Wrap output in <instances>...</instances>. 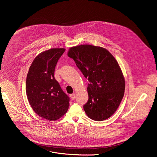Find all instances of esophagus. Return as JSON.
<instances>
[{"mask_svg":"<svg viewBox=\"0 0 157 157\" xmlns=\"http://www.w3.org/2000/svg\"><path fill=\"white\" fill-rule=\"evenodd\" d=\"M70 97L71 99V100H74L75 99V94H71V95H70Z\"/></svg>","mask_w":157,"mask_h":157,"instance_id":"1","label":"esophagus"}]
</instances>
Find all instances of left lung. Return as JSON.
Wrapping results in <instances>:
<instances>
[{
  "mask_svg": "<svg viewBox=\"0 0 157 157\" xmlns=\"http://www.w3.org/2000/svg\"><path fill=\"white\" fill-rule=\"evenodd\" d=\"M68 56L89 83V99L83 106L87 116L96 121L110 117L124 95L125 79L118 62L106 49L90 44L71 47Z\"/></svg>",
  "mask_w": 157,
  "mask_h": 157,
  "instance_id": "obj_1",
  "label": "left lung"
}]
</instances>
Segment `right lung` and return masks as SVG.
Here are the masks:
<instances>
[{"label":"right lung","instance_id":"add662e5","mask_svg":"<svg viewBox=\"0 0 157 157\" xmlns=\"http://www.w3.org/2000/svg\"><path fill=\"white\" fill-rule=\"evenodd\" d=\"M64 48H52L38 55L32 63L26 79V94L36 114L53 121L64 115L70 98L54 78L56 64Z\"/></svg>","mask_w":157,"mask_h":157}]
</instances>
